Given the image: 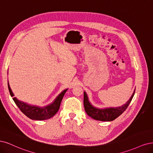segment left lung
Masks as SVG:
<instances>
[{
  "mask_svg": "<svg viewBox=\"0 0 153 153\" xmlns=\"http://www.w3.org/2000/svg\"><path fill=\"white\" fill-rule=\"evenodd\" d=\"M135 91V90L128 101L123 105L117 107L103 108V109H100V108L95 107L91 105V103L88 100L86 93L84 91V106H85V111L88 116L94 120L102 121H113L116 119L118 116H120L127 109L134 96Z\"/></svg>",
  "mask_w": 153,
  "mask_h": 153,
  "instance_id": "left-lung-1",
  "label": "left lung"
}]
</instances>
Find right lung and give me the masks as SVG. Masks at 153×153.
Instances as JSON below:
<instances>
[{
	"label": "right lung",
	"mask_w": 153,
	"mask_h": 153,
	"mask_svg": "<svg viewBox=\"0 0 153 153\" xmlns=\"http://www.w3.org/2000/svg\"><path fill=\"white\" fill-rule=\"evenodd\" d=\"M8 84V89L11 97L14 96L13 93ZM68 89L64 90L59 94L50 104L44 107H39L28 104L18 100L16 97L13 98L14 102L23 114L33 120H45L51 118L58 111L62 98Z\"/></svg>",
	"instance_id": "obj_1"
}]
</instances>
